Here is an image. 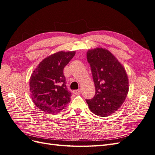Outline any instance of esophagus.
Wrapping results in <instances>:
<instances>
[{
    "label": "esophagus",
    "mask_w": 155,
    "mask_h": 155,
    "mask_svg": "<svg viewBox=\"0 0 155 155\" xmlns=\"http://www.w3.org/2000/svg\"><path fill=\"white\" fill-rule=\"evenodd\" d=\"M80 92H81V90H79V89H78V90H74L72 91L73 94H79Z\"/></svg>",
    "instance_id": "obj_1"
}]
</instances>
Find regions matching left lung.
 I'll return each mask as SVG.
<instances>
[{"mask_svg":"<svg viewBox=\"0 0 155 155\" xmlns=\"http://www.w3.org/2000/svg\"><path fill=\"white\" fill-rule=\"evenodd\" d=\"M87 58L96 88L95 96L86 100L87 103L96 115L109 116L119 109L127 95V75L118 59L106 49L88 50Z\"/></svg>","mask_w":155,"mask_h":155,"instance_id":"8db88e82","label":"left lung"}]
</instances>
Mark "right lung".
I'll return each instance as SVG.
<instances>
[{"label": "right lung", "instance_id": "right-lung-1", "mask_svg": "<svg viewBox=\"0 0 155 155\" xmlns=\"http://www.w3.org/2000/svg\"><path fill=\"white\" fill-rule=\"evenodd\" d=\"M76 51H59L44 59L31 74L30 91L38 109L54 114L63 110L70 101V92L63 74L64 67Z\"/></svg>", "mask_w": 155, "mask_h": 155}]
</instances>
